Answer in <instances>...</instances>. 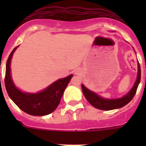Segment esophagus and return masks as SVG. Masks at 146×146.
I'll use <instances>...</instances> for the list:
<instances>
[{
	"label": "esophagus",
	"mask_w": 146,
	"mask_h": 146,
	"mask_svg": "<svg viewBox=\"0 0 146 146\" xmlns=\"http://www.w3.org/2000/svg\"><path fill=\"white\" fill-rule=\"evenodd\" d=\"M80 70H75V74H80Z\"/></svg>",
	"instance_id": "esophagus-1"
}]
</instances>
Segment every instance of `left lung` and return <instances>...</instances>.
I'll use <instances>...</instances> for the list:
<instances>
[{
  "label": "left lung",
  "mask_w": 146,
  "mask_h": 146,
  "mask_svg": "<svg viewBox=\"0 0 146 146\" xmlns=\"http://www.w3.org/2000/svg\"><path fill=\"white\" fill-rule=\"evenodd\" d=\"M141 80V70L140 65L138 62V73H137V77H136V82L134 83L133 86L130 89V91L120 98H104L102 96H98L96 92L89 90L82 84V93L87 99V101L90 103L96 108L103 110V111H110L113 109L120 108L122 107L125 106L126 104L129 103L133 98L134 97L136 92L138 86Z\"/></svg>",
  "instance_id": "8db88e82"
}]
</instances>
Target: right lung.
I'll use <instances>...</instances> for the list:
<instances>
[{
	"label": "right lung",
	"instance_id": "obj_1",
	"mask_svg": "<svg viewBox=\"0 0 146 146\" xmlns=\"http://www.w3.org/2000/svg\"><path fill=\"white\" fill-rule=\"evenodd\" d=\"M18 47V46H17ZM16 47L10 53L6 64L5 87L9 97L22 111L33 116H44L52 113L59 104L64 92L73 75L55 81L37 93H29L19 90L13 82L10 73V62Z\"/></svg>",
	"mask_w": 146,
	"mask_h": 146
}]
</instances>
